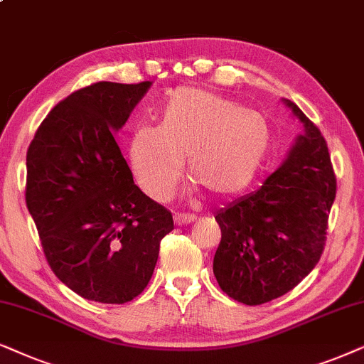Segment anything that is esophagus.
Returning a JSON list of instances; mask_svg holds the SVG:
<instances>
[{
    "instance_id": "34e87169",
    "label": "esophagus",
    "mask_w": 364,
    "mask_h": 364,
    "mask_svg": "<svg viewBox=\"0 0 364 364\" xmlns=\"http://www.w3.org/2000/svg\"><path fill=\"white\" fill-rule=\"evenodd\" d=\"M196 220L195 215H181V213H178V215H174V223L176 225H190Z\"/></svg>"
}]
</instances>
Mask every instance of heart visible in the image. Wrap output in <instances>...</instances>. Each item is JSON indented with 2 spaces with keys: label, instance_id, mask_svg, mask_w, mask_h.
<instances>
[{
  "label": "heart",
  "instance_id": "b5f03b06",
  "mask_svg": "<svg viewBox=\"0 0 364 364\" xmlns=\"http://www.w3.org/2000/svg\"><path fill=\"white\" fill-rule=\"evenodd\" d=\"M271 146L268 119L210 90L183 86L159 108L158 126L138 124L129 138V166L149 198L171 196L186 169L213 195H235L253 181Z\"/></svg>",
  "mask_w": 364,
  "mask_h": 364
}]
</instances>
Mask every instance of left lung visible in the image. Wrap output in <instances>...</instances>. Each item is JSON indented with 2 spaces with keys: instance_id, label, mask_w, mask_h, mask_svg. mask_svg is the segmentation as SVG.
Here are the masks:
<instances>
[{
  "instance_id": "obj_1",
  "label": "left lung",
  "mask_w": 364,
  "mask_h": 364,
  "mask_svg": "<svg viewBox=\"0 0 364 364\" xmlns=\"http://www.w3.org/2000/svg\"><path fill=\"white\" fill-rule=\"evenodd\" d=\"M303 123L287 161L263 186L216 213L221 241L213 273L228 296L256 306L301 283L321 258L336 196L328 144L313 121L284 100Z\"/></svg>"
}]
</instances>
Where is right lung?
I'll use <instances>...</instances> for the list:
<instances>
[{"instance_id": "1", "label": "right lung", "mask_w": 364, "mask_h": 364, "mask_svg": "<svg viewBox=\"0 0 364 364\" xmlns=\"http://www.w3.org/2000/svg\"><path fill=\"white\" fill-rule=\"evenodd\" d=\"M151 81H100L60 101L26 153V206L61 283L123 304L151 279L173 216L134 185L113 134Z\"/></svg>"}]
</instances>
